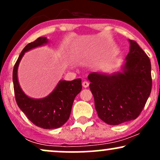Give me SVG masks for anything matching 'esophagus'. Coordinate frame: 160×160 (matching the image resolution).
Returning <instances> with one entry per match:
<instances>
[{
    "mask_svg": "<svg viewBox=\"0 0 160 160\" xmlns=\"http://www.w3.org/2000/svg\"><path fill=\"white\" fill-rule=\"evenodd\" d=\"M89 82H87V81H83L82 82V86L83 88H87L88 86H89Z\"/></svg>",
    "mask_w": 160,
    "mask_h": 160,
    "instance_id": "esophagus-1",
    "label": "esophagus"
}]
</instances>
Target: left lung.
Segmentation results:
<instances>
[{
    "mask_svg": "<svg viewBox=\"0 0 160 160\" xmlns=\"http://www.w3.org/2000/svg\"><path fill=\"white\" fill-rule=\"evenodd\" d=\"M129 52L119 71L89 74V89L99 118L109 125L135 120L152 88L150 58L135 41L128 40Z\"/></svg>",
    "mask_w": 160,
    "mask_h": 160,
    "instance_id": "obj_1",
    "label": "left lung"
}]
</instances>
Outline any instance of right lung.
I'll return each mask as SVG.
<instances>
[{
  "label": "right lung",
  "mask_w": 160,
  "mask_h": 160,
  "mask_svg": "<svg viewBox=\"0 0 160 160\" xmlns=\"http://www.w3.org/2000/svg\"><path fill=\"white\" fill-rule=\"evenodd\" d=\"M48 43L49 40L46 37H40L25 46L12 71L16 103L31 122L44 129L59 128L67 122L75 97L82 89L81 79H76L71 81L59 80L52 92L44 98H31L24 92L18 80V68L20 62L28 51Z\"/></svg>",
  "instance_id": "1"
}]
</instances>
